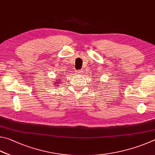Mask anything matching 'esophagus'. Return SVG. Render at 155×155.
<instances>
[{"instance_id": "obj_1", "label": "esophagus", "mask_w": 155, "mask_h": 155, "mask_svg": "<svg viewBox=\"0 0 155 155\" xmlns=\"http://www.w3.org/2000/svg\"><path fill=\"white\" fill-rule=\"evenodd\" d=\"M83 71L82 70H78V71H75V75H82V74H83Z\"/></svg>"}]
</instances>
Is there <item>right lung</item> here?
I'll use <instances>...</instances> for the list:
<instances>
[{
  "label": "right lung",
  "mask_w": 155,
  "mask_h": 155,
  "mask_svg": "<svg viewBox=\"0 0 155 155\" xmlns=\"http://www.w3.org/2000/svg\"><path fill=\"white\" fill-rule=\"evenodd\" d=\"M56 81V80H55ZM62 81V80H61ZM54 82V84H55V83H58V84H59V83H61V80H59V82ZM56 84H55V86H56Z\"/></svg>",
  "instance_id": "1"
}]
</instances>
